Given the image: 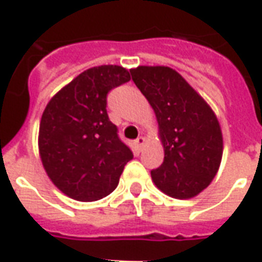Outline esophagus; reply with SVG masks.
<instances>
[{"mask_svg": "<svg viewBox=\"0 0 262 262\" xmlns=\"http://www.w3.org/2000/svg\"><path fill=\"white\" fill-rule=\"evenodd\" d=\"M144 143H146V139H144V137H143V136L137 137L136 140H135V146H136V148H137V150H139V151H140V150H142V148H143V146H144Z\"/></svg>", "mask_w": 262, "mask_h": 262, "instance_id": "1", "label": "esophagus"}]
</instances>
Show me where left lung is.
Wrapping results in <instances>:
<instances>
[{
	"label": "left lung",
	"mask_w": 262,
	"mask_h": 262,
	"mask_svg": "<svg viewBox=\"0 0 262 262\" xmlns=\"http://www.w3.org/2000/svg\"><path fill=\"white\" fill-rule=\"evenodd\" d=\"M132 80L153 108L164 161L151 171L156 187L176 199L196 196L217 174L223 156L219 120L176 70L139 66Z\"/></svg>",
	"instance_id": "8db88e82"
}]
</instances>
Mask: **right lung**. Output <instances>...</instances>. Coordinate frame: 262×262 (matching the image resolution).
I'll return each mask as SVG.
<instances>
[{
    "label": "right lung",
    "instance_id": "obj_1",
    "mask_svg": "<svg viewBox=\"0 0 262 262\" xmlns=\"http://www.w3.org/2000/svg\"><path fill=\"white\" fill-rule=\"evenodd\" d=\"M129 80L122 66L92 67L63 86L43 111L37 139L43 168L75 201L109 195L133 159L106 114L108 92Z\"/></svg>",
    "mask_w": 262,
    "mask_h": 262
}]
</instances>
